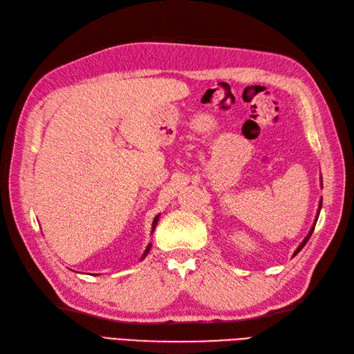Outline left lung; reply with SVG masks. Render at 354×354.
I'll return each mask as SVG.
<instances>
[{
  "instance_id": "obj_1",
  "label": "left lung",
  "mask_w": 354,
  "mask_h": 354,
  "mask_svg": "<svg viewBox=\"0 0 354 354\" xmlns=\"http://www.w3.org/2000/svg\"><path fill=\"white\" fill-rule=\"evenodd\" d=\"M320 185H322V183H320ZM324 186V185H322ZM320 208H322V201H320L319 202V209H317V214H316V220H315V223H313V226H312V229H310V232L307 233V236L304 238V241L301 242V243H299V246H298V248L295 250V252H294V257L299 252V251H301L303 250V246L307 243V241L310 239V236H312V233H313V230H315V226H316V221H317V217H319V212H320Z\"/></svg>"
}]
</instances>
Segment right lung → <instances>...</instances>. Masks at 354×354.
Instances as JSON below:
<instances>
[{
  "label": "right lung",
  "mask_w": 354,
  "mask_h": 354,
  "mask_svg": "<svg viewBox=\"0 0 354 354\" xmlns=\"http://www.w3.org/2000/svg\"><path fill=\"white\" fill-rule=\"evenodd\" d=\"M158 220H159V214L158 216L155 217V220H153V223H152V232L155 230V227H156V223H158ZM151 248H152V243H149L147 246H146V250H145V254H143V257H142V260L145 259V257L149 254V251H151Z\"/></svg>",
  "instance_id": "1"
}]
</instances>
